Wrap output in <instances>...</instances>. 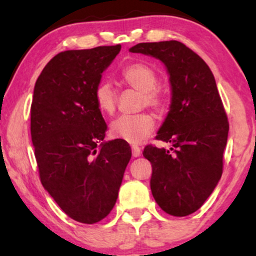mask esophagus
<instances>
[{"instance_id":"obj_1","label":"esophagus","mask_w":256,"mask_h":256,"mask_svg":"<svg viewBox=\"0 0 256 256\" xmlns=\"http://www.w3.org/2000/svg\"><path fill=\"white\" fill-rule=\"evenodd\" d=\"M132 156L134 158H138L140 155V148L138 146H132Z\"/></svg>"}]
</instances>
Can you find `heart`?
<instances>
[{
	"label": "heart",
	"instance_id": "b5f03b06",
	"mask_svg": "<svg viewBox=\"0 0 256 256\" xmlns=\"http://www.w3.org/2000/svg\"><path fill=\"white\" fill-rule=\"evenodd\" d=\"M122 79L132 89L140 91L142 98L140 104L149 106L160 110L164 107V98L155 89L158 85L156 73L144 64H131L122 72ZM95 102L100 112L113 114L116 107V91L110 83L102 82L95 89ZM155 128V119L152 114L140 113L134 116H122L114 120L110 125V134L114 138L125 140L130 144H140L152 134Z\"/></svg>",
	"mask_w": 256,
	"mask_h": 256
}]
</instances>
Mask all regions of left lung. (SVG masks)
Here are the masks:
<instances>
[{"label": "left lung", "instance_id": "8db88e82", "mask_svg": "<svg viewBox=\"0 0 256 256\" xmlns=\"http://www.w3.org/2000/svg\"><path fill=\"white\" fill-rule=\"evenodd\" d=\"M131 52L149 55L165 64L171 104L156 140L165 148L146 146L143 156L152 167L150 189L167 214L189 216L210 198L222 178L228 122L216 79L208 64L178 40L138 43Z\"/></svg>", "mask_w": 256, "mask_h": 256}]
</instances>
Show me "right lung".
<instances>
[{"label": "right lung", "instance_id": "add662e5", "mask_svg": "<svg viewBox=\"0 0 256 256\" xmlns=\"http://www.w3.org/2000/svg\"><path fill=\"white\" fill-rule=\"evenodd\" d=\"M122 46L58 52L38 77L31 138L44 189L70 218L95 224L113 210L131 148L108 140L95 102L102 73Z\"/></svg>", "mask_w": 256, "mask_h": 256}]
</instances>
